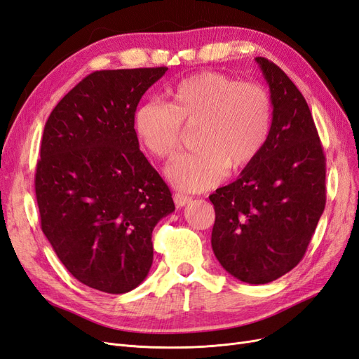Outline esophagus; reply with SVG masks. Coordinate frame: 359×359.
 <instances>
[{"label": "esophagus", "mask_w": 359, "mask_h": 359, "mask_svg": "<svg viewBox=\"0 0 359 359\" xmlns=\"http://www.w3.org/2000/svg\"><path fill=\"white\" fill-rule=\"evenodd\" d=\"M173 201H175V205L178 206V208H181V206H186L189 202H191V198L187 196V194L175 193L173 194Z\"/></svg>", "instance_id": "1"}]
</instances>
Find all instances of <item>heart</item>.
Returning <instances> with one entry per match:
<instances>
[{
	"instance_id": "obj_1",
	"label": "heart",
	"mask_w": 359,
	"mask_h": 359,
	"mask_svg": "<svg viewBox=\"0 0 359 359\" xmlns=\"http://www.w3.org/2000/svg\"><path fill=\"white\" fill-rule=\"evenodd\" d=\"M170 104L148 100L137 107L135 130L142 145L169 158L181 145L182 121L198 127L196 153L173 158L168 180L180 190L203 191L222 182L229 166L241 169L266 145L273 130V100L265 86L203 72L170 91Z\"/></svg>"
}]
</instances>
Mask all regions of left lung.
<instances>
[{
  "instance_id": "1",
  "label": "left lung",
  "mask_w": 359,
  "mask_h": 359,
  "mask_svg": "<svg viewBox=\"0 0 359 359\" xmlns=\"http://www.w3.org/2000/svg\"><path fill=\"white\" fill-rule=\"evenodd\" d=\"M273 100V130L240 178L210 196L212 252L235 278L265 285L295 268L325 210V156L309 104L287 74L257 57Z\"/></svg>"
}]
</instances>
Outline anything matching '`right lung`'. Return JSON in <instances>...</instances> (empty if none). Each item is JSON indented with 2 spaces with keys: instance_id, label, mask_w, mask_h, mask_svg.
<instances>
[{
  "instance_id": "1",
  "label": "right lung",
  "mask_w": 359,
  "mask_h": 359,
  "mask_svg": "<svg viewBox=\"0 0 359 359\" xmlns=\"http://www.w3.org/2000/svg\"><path fill=\"white\" fill-rule=\"evenodd\" d=\"M166 70L94 72L62 97L43 132L34 180L41 231L76 280L106 293L142 283L153 229L175 211L135 130L140 99Z\"/></svg>"
}]
</instances>
